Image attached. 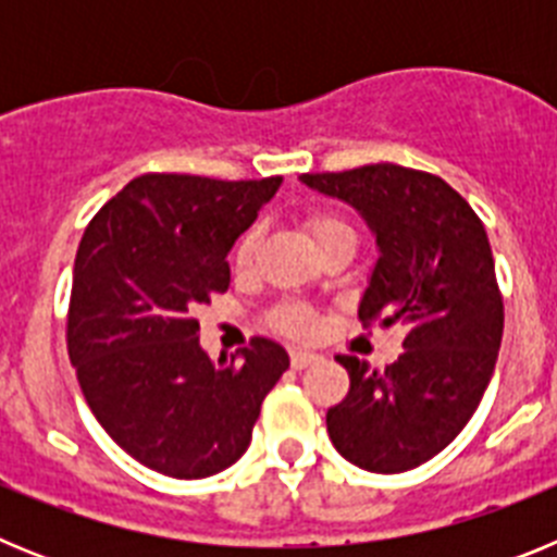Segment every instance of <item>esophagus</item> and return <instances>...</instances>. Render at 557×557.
Returning <instances> with one entry per match:
<instances>
[{
	"mask_svg": "<svg viewBox=\"0 0 557 557\" xmlns=\"http://www.w3.org/2000/svg\"><path fill=\"white\" fill-rule=\"evenodd\" d=\"M314 359H318V354L312 351H293L289 354V366H293L295 371H304L307 366H312Z\"/></svg>",
	"mask_w": 557,
	"mask_h": 557,
	"instance_id": "34e87169",
	"label": "esophagus"
}]
</instances>
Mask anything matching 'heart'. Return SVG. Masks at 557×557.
<instances>
[{
    "instance_id": "b5f03b06",
    "label": "heart",
    "mask_w": 557,
    "mask_h": 557,
    "mask_svg": "<svg viewBox=\"0 0 557 557\" xmlns=\"http://www.w3.org/2000/svg\"><path fill=\"white\" fill-rule=\"evenodd\" d=\"M304 228L309 231V236H312V243L318 245V248H321L323 243H329V239H334V236L351 234L346 220H339L337 214H332V211H307ZM259 243H262V228H259V225H250V228L236 239V248H234L236 270H248L250 264H253ZM270 326L293 339H309L318 334V314L301 301H282V304H275L273 312H270Z\"/></svg>"
}]
</instances>
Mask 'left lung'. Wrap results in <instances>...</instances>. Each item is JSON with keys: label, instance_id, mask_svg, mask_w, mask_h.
<instances>
[{"label": "left lung", "instance_id": "1", "mask_svg": "<svg viewBox=\"0 0 557 557\" xmlns=\"http://www.w3.org/2000/svg\"><path fill=\"white\" fill-rule=\"evenodd\" d=\"M304 184L362 211L379 259L359 321L405 332L385 371L334 357L351 387L329 407V437L359 469L401 474L460 435L494 376L505 304L488 234L469 200L432 172L366 164L307 172Z\"/></svg>", "mask_w": 557, "mask_h": 557}]
</instances>
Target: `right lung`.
I'll list each match as a JSON object with an SVG mask.
<instances>
[{"mask_svg":"<svg viewBox=\"0 0 557 557\" xmlns=\"http://www.w3.org/2000/svg\"><path fill=\"white\" fill-rule=\"evenodd\" d=\"M282 186L181 172L133 178L81 239L66 348L102 430L147 469L200 480L245 455L262 401L289 368L253 337L214 366L200 348V304L231 284L225 253Z\"/></svg>","mask_w":557,"mask_h":557,"instance_id":"right-lung-1","label":"right lung"}]
</instances>
